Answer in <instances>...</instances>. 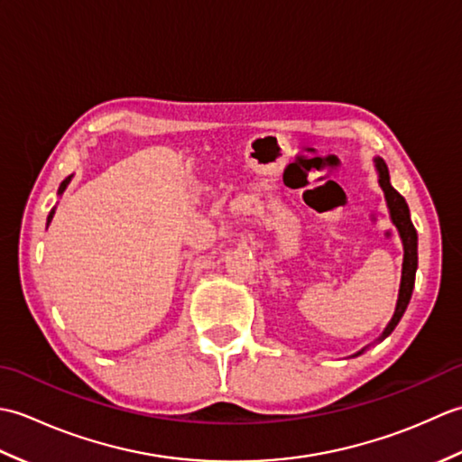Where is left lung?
<instances>
[{
    "mask_svg": "<svg viewBox=\"0 0 462 462\" xmlns=\"http://www.w3.org/2000/svg\"><path fill=\"white\" fill-rule=\"evenodd\" d=\"M375 166L379 171V184H381L383 192H385L387 206L391 210V220H393V224L397 226V230L401 234V240H403V248H405L403 276H401V290H399L397 308H395V313H393V319L389 321V326L385 328V331H383V336H381V339H385L389 333L397 328L399 319L403 318V313L409 306L411 293H413L415 272H417V230H415L413 222H411L409 206H407L405 199L389 182L387 164L383 162V159H375Z\"/></svg>",
    "mask_w": 462,
    "mask_h": 462,
    "instance_id": "1",
    "label": "left lung"
}]
</instances>
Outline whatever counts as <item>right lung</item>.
<instances>
[{
	"mask_svg": "<svg viewBox=\"0 0 462 462\" xmlns=\"http://www.w3.org/2000/svg\"><path fill=\"white\" fill-rule=\"evenodd\" d=\"M69 180H71V176H67V179L61 182V186H59V194H61L63 190H65V186L69 184ZM53 212H55V208L49 212V216H47V226H49V222H51V218H53Z\"/></svg>",
	"mask_w": 462,
	"mask_h": 462,
	"instance_id": "right-lung-1",
	"label": "right lung"
}]
</instances>
